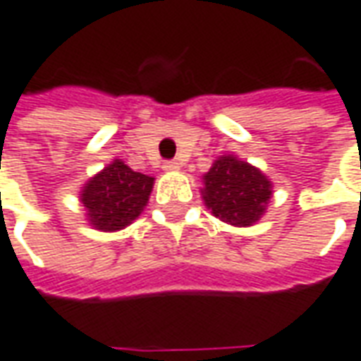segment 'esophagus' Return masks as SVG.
<instances>
[{"mask_svg": "<svg viewBox=\"0 0 361 361\" xmlns=\"http://www.w3.org/2000/svg\"><path fill=\"white\" fill-rule=\"evenodd\" d=\"M166 172H178L180 170V162H176V160H168V162H164L162 166Z\"/></svg>", "mask_w": 361, "mask_h": 361, "instance_id": "esophagus-1", "label": "esophagus"}]
</instances>
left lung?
Listing matches in <instances>:
<instances>
[{
	"mask_svg": "<svg viewBox=\"0 0 361 361\" xmlns=\"http://www.w3.org/2000/svg\"><path fill=\"white\" fill-rule=\"evenodd\" d=\"M201 195L207 209L223 223L252 226L266 213L271 181L252 164L236 156H221L203 176Z\"/></svg>",
	"mask_w": 361,
	"mask_h": 361,
	"instance_id": "obj_1",
	"label": "left lung"
}]
</instances>
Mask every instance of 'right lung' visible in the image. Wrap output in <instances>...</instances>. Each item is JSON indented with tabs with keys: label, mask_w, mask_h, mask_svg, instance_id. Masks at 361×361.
I'll list each match as a JSON object with an SVG mask.
<instances>
[{
	"label": "right lung",
	"mask_w": 361,
	"mask_h": 361,
	"mask_svg": "<svg viewBox=\"0 0 361 361\" xmlns=\"http://www.w3.org/2000/svg\"><path fill=\"white\" fill-rule=\"evenodd\" d=\"M152 185L154 178L130 170L121 160H113L85 183L80 191V201L93 228L115 233L145 211Z\"/></svg>",
	"instance_id": "obj_1"
}]
</instances>
